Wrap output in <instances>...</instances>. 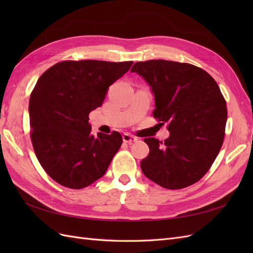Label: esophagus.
I'll use <instances>...</instances> for the list:
<instances>
[{"label":"esophagus","mask_w":253,"mask_h":253,"mask_svg":"<svg viewBox=\"0 0 253 253\" xmlns=\"http://www.w3.org/2000/svg\"><path fill=\"white\" fill-rule=\"evenodd\" d=\"M122 140H124V142H126V143L132 144L133 142L137 141V138L133 135H129L128 133H125L124 135H122Z\"/></svg>","instance_id":"esophagus-1"}]
</instances>
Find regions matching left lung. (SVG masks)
Segmentation results:
<instances>
[{
    "label": "left lung",
    "instance_id": "8db88e82",
    "mask_svg": "<svg viewBox=\"0 0 253 253\" xmlns=\"http://www.w3.org/2000/svg\"><path fill=\"white\" fill-rule=\"evenodd\" d=\"M131 72L149 84L153 115L170 132L165 142L144 139L150 153L140 164L142 173L166 189L193 185L208 172L224 141L227 108L217 83L200 67L167 60L137 62Z\"/></svg>",
    "mask_w": 253,
    "mask_h": 253
}]
</instances>
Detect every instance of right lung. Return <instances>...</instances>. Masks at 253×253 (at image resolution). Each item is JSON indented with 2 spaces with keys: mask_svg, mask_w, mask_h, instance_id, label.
<instances>
[{
  "mask_svg": "<svg viewBox=\"0 0 253 253\" xmlns=\"http://www.w3.org/2000/svg\"><path fill=\"white\" fill-rule=\"evenodd\" d=\"M133 64L63 61L38 80L29 99V124L36 156L60 185L82 189L101 178L122 137L90 133L88 115L101 106L109 87Z\"/></svg>",
  "mask_w": 253,
  "mask_h": 253,
  "instance_id": "right-lung-1",
  "label": "right lung"
}]
</instances>
